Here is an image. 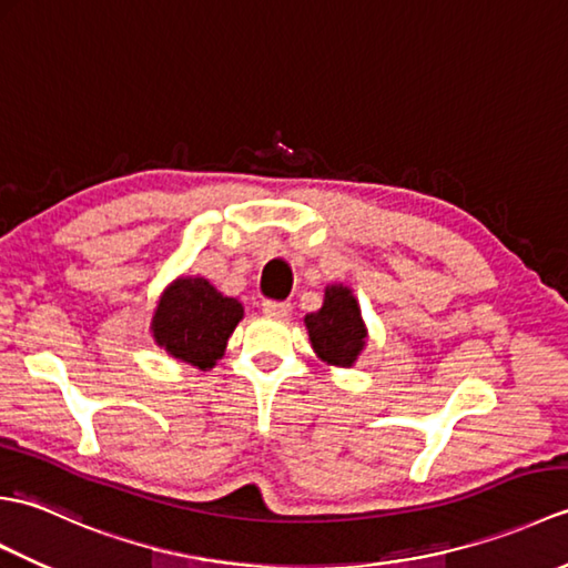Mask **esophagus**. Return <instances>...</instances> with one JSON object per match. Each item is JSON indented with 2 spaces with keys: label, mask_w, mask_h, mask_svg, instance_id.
I'll use <instances>...</instances> for the list:
<instances>
[{
  "label": "esophagus",
  "mask_w": 568,
  "mask_h": 568,
  "mask_svg": "<svg viewBox=\"0 0 568 568\" xmlns=\"http://www.w3.org/2000/svg\"><path fill=\"white\" fill-rule=\"evenodd\" d=\"M263 315L273 317V320H287L293 315V305L291 303H275V300H265Z\"/></svg>",
  "instance_id": "obj_1"
}]
</instances>
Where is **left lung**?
Here are the masks:
<instances>
[{"label":"left lung","instance_id":"left-lung-1","mask_svg":"<svg viewBox=\"0 0 568 568\" xmlns=\"http://www.w3.org/2000/svg\"><path fill=\"white\" fill-rule=\"evenodd\" d=\"M305 327L317 358L336 368H352L368 342L358 300L352 287L342 283L324 287V303L305 315Z\"/></svg>","mask_w":568,"mask_h":568}]
</instances>
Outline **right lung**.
Segmentation results:
<instances>
[{
    "label": "right lung",
    "instance_id": "right-lung-1",
    "mask_svg": "<svg viewBox=\"0 0 568 568\" xmlns=\"http://www.w3.org/2000/svg\"><path fill=\"white\" fill-rule=\"evenodd\" d=\"M241 320L244 305L236 297L222 295L207 277L180 275L155 303L151 336L180 364L210 371Z\"/></svg>",
    "mask_w": 568,
    "mask_h": 568
}]
</instances>
